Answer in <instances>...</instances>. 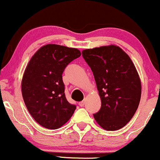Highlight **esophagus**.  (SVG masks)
<instances>
[{
	"label": "esophagus",
	"mask_w": 160,
	"mask_h": 160,
	"mask_svg": "<svg viewBox=\"0 0 160 160\" xmlns=\"http://www.w3.org/2000/svg\"><path fill=\"white\" fill-rule=\"evenodd\" d=\"M85 103H86V100H85V99H84V100L82 101V102H79V105H80V107H83L84 104H85Z\"/></svg>",
	"instance_id": "34e87169"
}]
</instances>
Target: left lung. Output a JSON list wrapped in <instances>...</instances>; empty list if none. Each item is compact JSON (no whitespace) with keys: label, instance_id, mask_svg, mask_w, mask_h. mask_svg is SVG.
Segmentation results:
<instances>
[{"label":"left lung","instance_id":"8db88e82","mask_svg":"<svg viewBox=\"0 0 160 160\" xmlns=\"http://www.w3.org/2000/svg\"><path fill=\"white\" fill-rule=\"evenodd\" d=\"M94 75L102 107L94 113L104 129L115 131L131 120L140 102L141 82L130 57L120 47L103 46L82 51Z\"/></svg>","mask_w":160,"mask_h":160}]
</instances>
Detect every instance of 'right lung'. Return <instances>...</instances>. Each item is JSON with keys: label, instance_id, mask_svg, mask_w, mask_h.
Instances as JSON below:
<instances>
[{"label": "right lung", "instance_id": "add662e5", "mask_svg": "<svg viewBox=\"0 0 160 160\" xmlns=\"http://www.w3.org/2000/svg\"><path fill=\"white\" fill-rule=\"evenodd\" d=\"M80 56L76 48L47 44L28 64L22 80V94L28 111L43 127L56 129L72 117L76 106L66 99L62 73Z\"/></svg>", "mask_w": 160, "mask_h": 160}]
</instances>
